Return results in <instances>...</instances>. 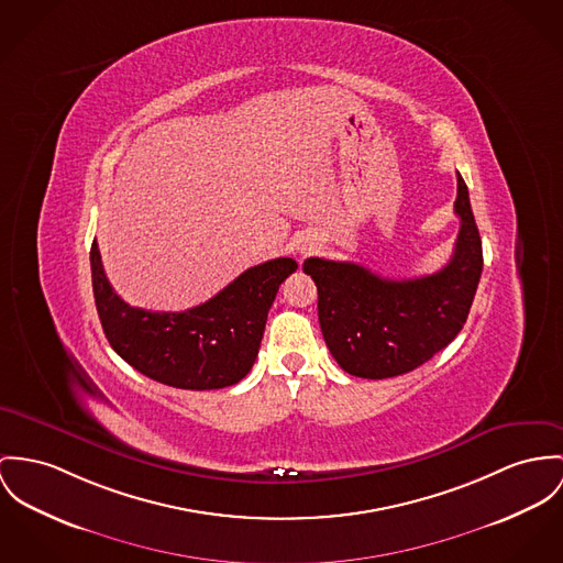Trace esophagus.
I'll list each match as a JSON object with an SVG mask.
<instances>
[{
  "instance_id": "34e87169",
  "label": "esophagus",
  "mask_w": 563,
  "mask_h": 563,
  "mask_svg": "<svg viewBox=\"0 0 563 563\" xmlns=\"http://www.w3.org/2000/svg\"><path fill=\"white\" fill-rule=\"evenodd\" d=\"M296 251H298V255H302V257H306V255H310L312 251H314V242H308V240H302L298 246H296Z\"/></svg>"
}]
</instances>
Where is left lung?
I'll use <instances>...</instances> for the list:
<instances>
[{
	"label": "left lung",
	"instance_id": "1",
	"mask_svg": "<svg viewBox=\"0 0 563 563\" xmlns=\"http://www.w3.org/2000/svg\"><path fill=\"white\" fill-rule=\"evenodd\" d=\"M454 212L461 218L452 260L439 272L391 280L349 261L310 257L303 272L319 294V323L332 357L349 375H405L463 330L482 274V240L470 190L456 174Z\"/></svg>",
	"mask_w": 563,
	"mask_h": 563
}]
</instances>
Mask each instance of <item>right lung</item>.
Listing matches in <instances>:
<instances>
[{
  "instance_id": "1",
  "label": "right lung",
  "mask_w": 563,
  "mask_h": 563,
  "mask_svg": "<svg viewBox=\"0 0 563 563\" xmlns=\"http://www.w3.org/2000/svg\"><path fill=\"white\" fill-rule=\"evenodd\" d=\"M91 287L107 341L132 368L165 386L218 389L242 382L255 364L289 257L249 267L212 300L184 312H152L124 302L111 287L93 240Z\"/></svg>"
}]
</instances>
